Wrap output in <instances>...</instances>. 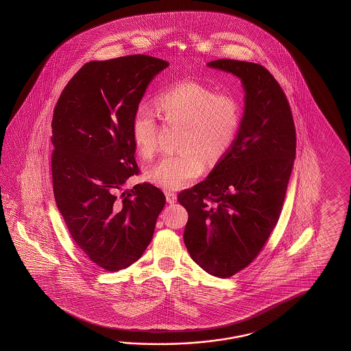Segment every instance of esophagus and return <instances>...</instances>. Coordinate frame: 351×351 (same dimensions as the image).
Here are the masks:
<instances>
[{
  "mask_svg": "<svg viewBox=\"0 0 351 351\" xmlns=\"http://www.w3.org/2000/svg\"><path fill=\"white\" fill-rule=\"evenodd\" d=\"M165 198H167V202L168 203H176L177 202V194L174 193V192H165Z\"/></svg>",
  "mask_w": 351,
  "mask_h": 351,
  "instance_id": "obj_1",
  "label": "esophagus"
}]
</instances>
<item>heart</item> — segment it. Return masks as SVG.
<instances>
[{
	"instance_id": "obj_1",
	"label": "heart",
	"mask_w": 351,
	"mask_h": 351,
	"mask_svg": "<svg viewBox=\"0 0 351 351\" xmlns=\"http://www.w3.org/2000/svg\"><path fill=\"white\" fill-rule=\"evenodd\" d=\"M158 117L169 125H180V149L162 158L147 172L152 183L165 189H180L203 172L204 162L217 163L231 149L239 133L242 108L228 93H216L208 85L194 80L176 82L154 97ZM132 138L143 157L150 159L158 152L156 114L145 106L135 109Z\"/></svg>"
}]
</instances>
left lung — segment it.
Returning <instances> with one entry per match:
<instances>
[{
	"instance_id": "1",
	"label": "left lung",
	"mask_w": 351,
	"mask_h": 351,
	"mask_svg": "<svg viewBox=\"0 0 351 351\" xmlns=\"http://www.w3.org/2000/svg\"><path fill=\"white\" fill-rule=\"evenodd\" d=\"M208 66L239 76L245 114L231 149L178 202L188 212L183 239L192 260L209 275L228 278L252 263L277 224L296 130L284 90L266 67L231 59Z\"/></svg>"
}]
</instances>
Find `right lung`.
Masks as SVG:
<instances>
[{"label":"right lung","mask_w":351,"mask_h":351,"mask_svg":"<svg viewBox=\"0 0 351 351\" xmlns=\"http://www.w3.org/2000/svg\"><path fill=\"white\" fill-rule=\"evenodd\" d=\"M168 65L141 53L90 61L67 82L53 109L55 201L75 243L110 272L141 258L165 207L157 186H123L141 172L133 114L152 79Z\"/></svg>","instance_id":"add662e5"}]
</instances>
